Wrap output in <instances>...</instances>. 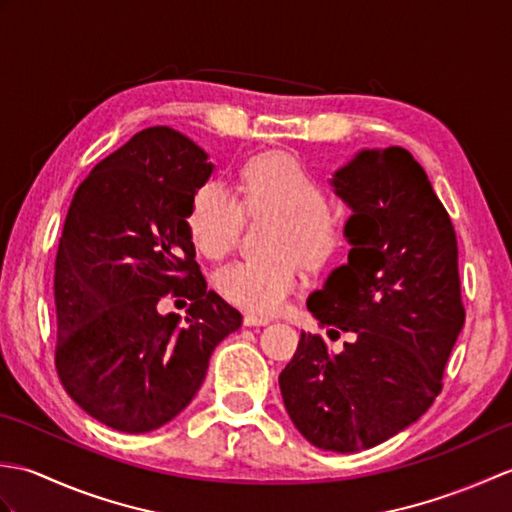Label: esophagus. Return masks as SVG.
Wrapping results in <instances>:
<instances>
[{
    "instance_id": "34e87169",
    "label": "esophagus",
    "mask_w": 512,
    "mask_h": 512,
    "mask_svg": "<svg viewBox=\"0 0 512 512\" xmlns=\"http://www.w3.org/2000/svg\"><path fill=\"white\" fill-rule=\"evenodd\" d=\"M268 323L270 319L264 317V314H253V312L244 314V325H248V328H255V325H268Z\"/></svg>"
}]
</instances>
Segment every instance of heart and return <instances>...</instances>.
<instances>
[{
  "label": "heart",
  "mask_w": 512,
  "mask_h": 512,
  "mask_svg": "<svg viewBox=\"0 0 512 512\" xmlns=\"http://www.w3.org/2000/svg\"><path fill=\"white\" fill-rule=\"evenodd\" d=\"M242 202L226 184L211 180L195 191L187 226L193 244L206 257L220 259L237 242L250 213H275V257L239 259L217 275L222 295L246 310L275 312L299 281V260L321 264L336 244V220L325 209L321 184L299 160L286 154H264L248 162L239 184Z\"/></svg>",
  "instance_id": "obj_1"
}]
</instances>
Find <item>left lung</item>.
Segmentation results:
<instances>
[{
    "mask_svg": "<svg viewBox=\"0 0 512 512\" xmlns=\"http://www.w3.org/2000/svg\"><path fill=\"white\" fill-rule=\"evenodd\" d=\"M330 184L352 209L345 222L352 248L308 297V310L354 341L334 354L319 334L301 332L279 387L303 438L354 453L396 436L431 407L464 306L451 217L407 149L358 151Z\"/></svg>",
    "mask_w": 512,
    "mask_h": 512,
    "instance_id": "1",
    "label": "left lung"
}]
</instances>
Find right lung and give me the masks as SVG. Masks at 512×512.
<instances>
[{"instance_id": "add662e5", "label": "right lung", "mask_w": 512, "mask_h": 512, "mask_svg": "<svg viewBox=\"0 0 512 512\" xmlns=\"http://www.w3.org/2000/svg\"><path fill=\"white\" fill-rule=\"evenodd\" d=\"M213 165L171 127H149L76 189L54 264L57 352L70 398L123 433L173 420L198 394L215 345L242 314L206 290L187 226ZM167 294L189 318L160 315Z\"/></svg>"}]
</instances>
